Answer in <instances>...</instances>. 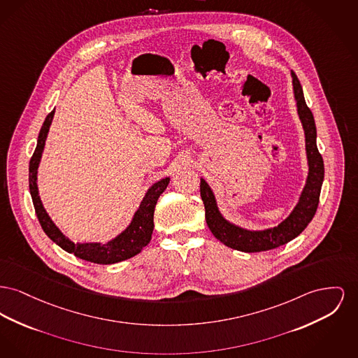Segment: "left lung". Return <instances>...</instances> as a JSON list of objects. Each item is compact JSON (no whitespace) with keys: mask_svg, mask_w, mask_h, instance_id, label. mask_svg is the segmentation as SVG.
<instances>
[{"mask_svg":"<svg viewBox=\"0 0 358 358\" xmlns=\"http://www.w3.org/2000/svg\"><path fill=\"white\" fill-rule=\"evenodd\" d=\"M291 76H292L297 113L304 128L306 151H307V159H308V177L306 181V187L301 192L299 203L294 207V210L291 212V215L273 229H268L262 231L245 230L242 227H238L230 222H227L222 216V213L217 210L215 196L208 184L206 182L204 178L200 180V194L206 207V220L210 232L222 243L239 252H266L291 242L308 226V223L313 220L317 210L319 196H320V189L324 178V165H323V158L316 146L314 115L306 104L303 87L294 71H291Z\"/></svg>","mask_w":358,"mask_h":358,"instance_id":"8db88e82","label":"left lung"}]
</instances>
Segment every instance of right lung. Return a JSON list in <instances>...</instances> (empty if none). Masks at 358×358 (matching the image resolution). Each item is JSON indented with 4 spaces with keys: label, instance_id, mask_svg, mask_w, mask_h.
I'll list each match as a JSON object with an SVG mask.
<instances>
[{
    "label": "right lung",
    "instance_id": "right-lung-1",
    "mask_svg": "<svg viewBox=\"0 0 358 358\" xmlns=\"http://www.w3.org/2000/svg\"><path fill=\"white\" fill-rule=\"evenodd\" d=\"M55 110L50 112L43 123L38 145L34 151V155L29 161V192L32 196V203L35 207L36 216L39 219V223L42 226L43 231L47 234V236L55 242L59 248H62L64 252H71L76 257L100 265H109L116 264L120 261L128 259L143 250L145 246H148L151 234L154 230V210L155 204L158 201V197L166 189L170 178H162L161 181L155 182L148 190L146 196L143 197L141 206L134 215V219L131 224L127 227L124 231L117 235L115 239L109 241L108 243H74L69 238H66L61 230L54 224V222L50 219L48 213L44 210L39 192L36 184V174L39 162L42 158L43 148L45 145V138L48 134V129L51 126L52 117Z\"/></svg>",
    "mask_w": 358,
    "mask_h": 358
}]
</instances>
